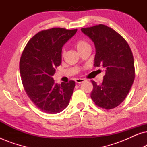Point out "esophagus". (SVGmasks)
Masks as SVG:
<instances>
[{
	"label": "esophagus",
	"instance_id": "1",
	"mask_svg": "<svg viewBox=\"0 0 147 147\" xmlns=\"http://www.w3.org/2000/svg\"><path fill=\"white\" fill-rule=\"evenodd\" d=\"M84 82H85V80L82 79V78H78V79H76V82L77 84H81V83H83Z\"/></svg>",
	"mask_w": 147,
	"mask_h": 147
}]
</instances>
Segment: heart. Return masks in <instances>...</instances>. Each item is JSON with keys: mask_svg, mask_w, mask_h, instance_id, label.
<instances>
[{"mask_svg": "<svg viewBox=\"0 0 147 147\" xmlns=\"http://www.w3.org/2000/svg\"><path fill=\"white\" fill-rule=\"evenodd\" d=\"M75 46L78 51H80V50L83 49V48L87 47V46H90V45L86 41H83V40H80V41H78L76 42L75 44Z\"/></svg>", "mask_w": 147, "mask_h": 147, "instance_id": "1", "label": "heart"}]
</instances>
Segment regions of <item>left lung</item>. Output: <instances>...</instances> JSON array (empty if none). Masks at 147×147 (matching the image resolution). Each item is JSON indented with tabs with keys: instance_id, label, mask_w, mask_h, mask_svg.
<instances>
[{
	"instance_id": "obj_1",
	"label": "left lung",
	"mask_w": 147,
	"mask_h": 147,
	"mask_svg": "<svg viewBox=\"0 0 147 147\" xmlns=\"http://www.w3.org/2000/svg\"><path fill=\"white\" fill-rule=\"evenodd\" d=\"M81 31L95 45L94 65L106 69L102 84L98 85L92 80L91 98L99 107L116 108L128 95L135 77L131 49L120 34L104 25L82 28Z\"/></svg>"
}]
</instances>
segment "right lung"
<instances>
[{
	"label": "right lung",
	"instance_id": "obj_1",
	"mask_svg": "<svg viewBox=\"0 0 147 147\" xmlns=\"http://www.w3.org/2000/svg\"><path fill=\"white\" fill-rule=\"evenodd\" d=\"M78 29L52 28L31 38L22 53L19 69L23 87L41 111L57 114L69 105L76 83L55 84L53 76L61 63L62 47Z\"/></svg>",
	"mask_w": 147,
	"mask_h": 147
}]
</instances>
